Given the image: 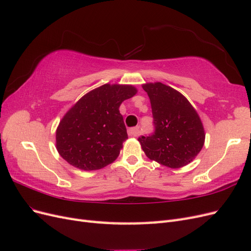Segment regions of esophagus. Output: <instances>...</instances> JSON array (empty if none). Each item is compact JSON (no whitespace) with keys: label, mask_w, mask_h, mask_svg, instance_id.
Listing matches in <instances>:
<instances>
[{"label":"esophagus","mask_w":251,"mask_h":251,"mask_svg":"<svg viewBox=\"0 0 251 251\" xmlns=\"http://www.w3.org/2000/svg\"><path fill=\"white\" fill-rule=\"evenodd\" d=\"M127 133H128V135L131 136V137H137V136L140 133V128H139V126L132 127V128H130V130L127 131Z\"/></svg>","instance_id":"esophagus-1"}]
</instances>
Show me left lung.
I'll return each mask as SVG.
<instances>
[{"mask_svg":"<svg viewBox=\"0 0 251 251\" xmlns=\"http://www.w3.org/2000/svg\"><path fill=\"white\" fill-rule=\"evenodd\" d=\"M149 95L154 133L140 136L146 155L162 165L178 169L200 153L205 134L198 113L186 98L161 82L142 86Z\"/></svg>","mask_w":251,"mask_h":251,"instance_id":"1","label":"left lung"}]
</instances>
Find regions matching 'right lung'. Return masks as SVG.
Instances as JSON below:
<instances>
[{
    "instance_id": "right-lung-1",
    "label": "right lung",
    "mask_w": 251,
    "mask_h": 251,
    "mask_svg": "<svg viewBox=\"0 0 251 251\" xmlns=\"http://www.w3.org/2000/svg\"><path fill=\"white\" fill-rule=\"evenodd\" d=\"M136 93L133 86L107 83L82 96L56 130L59 155L83 171L100 170L112 163L127 139L119 107Z\"/></svg>"
}]
</instances>
